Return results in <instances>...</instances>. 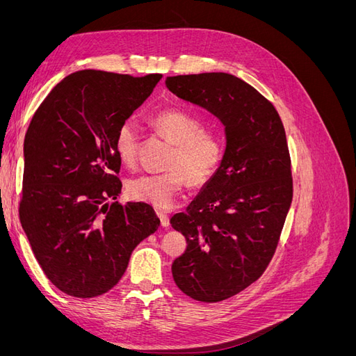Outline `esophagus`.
Here are the masks:
<instances>
[{"label": "esophagus", "mask_w": 356, "mask_h": 356, "mask_svg": "<svg viewBox=\"0 0 356 356\" xmlns=\"http://www.w3.org/2000/svg\"><path fill=\"white\" fill-rule=\"evenodd\" d=\"M157 215H159V218H160L161 227H169V217H168V213H165L163 211H157Z\"/></svg>", "instance_id": "34e87169"}]
</instances>
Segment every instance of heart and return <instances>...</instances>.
Wrapping results in <instances>:
<instances>
[{
    "label": "heart",
    "mask_w": 356,
    "mask_h": 356,
    "mask_svg": "<svg viewBox=\"0 0 356 356\" xmlns=\"http://www.w3.org/2000/svg\"><path fill=\"white\" fill-rule=\"evenodd\" d=\"M148 122L172 144L166 160L169 169L129 179L127 193L135 200L168 209L175 203L187 182L202 187L218 174L225 157V139L215 129L204 127L200 117L177 108L160 110ZM138 145L136 123L123 122L114 135V152L123 165L136 163Z\"/></svg>",
    "instance_id": "1"
}]
</instances>
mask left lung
Wrapping results in <instances>:
<instances>
[{
  "instance_id": "8db88e82",
  "label": "left lung",
  "mask_w": 356,
  "mask_h": 356,
  "mask_svg": "<svg viewBox=\"0 0 356 356\" xmlns=\"http://www.w3.org/2000/svg\"><path fill=\"white\" fill-rule=\"evenodd\" d=\"M166 88L225 127L218 174L170 218L187 241L172 263L175 284L191 298L217 303L255 282L276 251L293 200L285 129L273 104L232 74L175 75Z\"/></svg>"
}]
</instances>
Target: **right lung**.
Masks as SVG:
<instances>
[{
	"label": "right lung",
	"instance_id": "1",
	"mask_svg": "<svg viewBox=\"0 0 356 356\" xmlns=\"http://www.w3.org/2000/svg\"><path fill=\"white\" fill-rule=\"evenodd\" d=\"M160 79L77 71L53 88L29 123L19 218L42 272L68 296L110 291L136 245L160 225L149 204L115 202L122 161L114 152L118 126Z\"/></svg>",
	"mask_w": 356,
	"mask_h": 356
}]
</instances>
